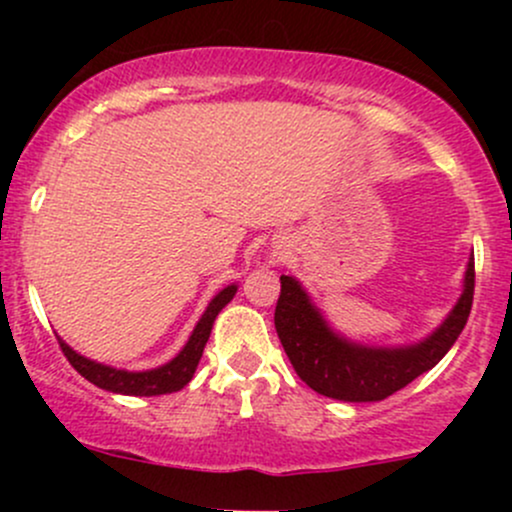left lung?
Wrapping results in <instances>:
<instances>
[{"instance_id":"left-lung-1","label":"left lung","mask_w":512,"mask_h":512,"mask_svg":"<svg viewBox=\"0 0 512 512\" xmlns=\"http://www.w3.org/2000/svg\"><path fill=\"white\" fill-rule=\"evenodd\" d=\"M474 298V255L464 269L462 293L445 320L414 344L373 346L344 337L327 322L296 276L281 274L274 325L298 378L317 395L339 402H380L424 375L457 342Z\"/></svg>"}]
</instances>
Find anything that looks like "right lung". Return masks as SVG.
<instances>
[{
  "instance_id": "add662e5",
  "label": "right lung",
  "mask_w": 512,
  "mask_h": 512,
  "mask_svg": "<svg viewBox=\"0 0 512 512\" xmlns=\"http://www.w3.org/2000/svg\"><path fill=\"white\" fill-rule=\"evenodd\" d=\"M238 284H228L226 289H221L211 298L207 310H204L199 322L192 330L187 344L182 346L180 354L170 358L163 366L151 368V370H125V368H113L105 366V363L91 361V358L81 356L79 351H74L64 339H60V346L67 356V361L79 370L81 375L101 390L117 392V395H129V397H156V395H168V392H178L192 380L195 370L199 366V358H202L204 346L209 342L211 327H214L216 315L226 308L228 303L236 296Z\"/></svg>"
}]
</instances>
